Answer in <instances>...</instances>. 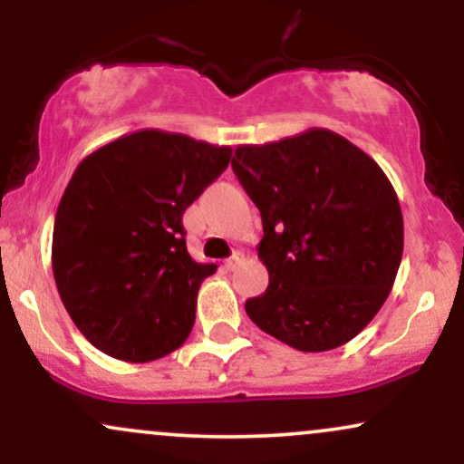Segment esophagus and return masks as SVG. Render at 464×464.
<instances>
[{
    "mask_svg": "<svg viewBox=\"0 0 464 464\" xmlns=\"http://www.w3.org/2000/svg\"><path fill=\"white\" fill-rule=\"evenodd\" d=\"M242 262H244V253H242V250H236V253H233L231 257L227 259L225 266H227V270H236Z\"/></svg>",
    "mask_w": 464,
    "mask_h": 464,
    "instance_id": "1",
    "label": "esophagus"
}]
</instances>
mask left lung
<instances>
[{"label":"left lung","instance_id":"8db88e82","mask_svg":"<svg viewBox=\"0 0 464 464\" xmlns=\"http://www.w3.org/2000/svg\"><path fill=\"white\" fill-rule=\"evenodd\" d=\"M233 172L262 214L268 287L248 318L292 349L343 347L391 295L403 255L395 188L358 146L310 129L239 146Z\"/></svg>","mask_w":464,"mask_h":464}]
</instances>
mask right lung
Segmentation results:
<instances>
[{"instance_id":"add662e5","label":"right lung","mask_w":464,"mask_h":464,"mask_svg":"<svg viewBox=\"0 0 464 464\" xmlns=\"http://www.w3.org/2000/svg\"><path fill=\"white\" fill-rule=\"evenodd\" d=\"M231 148L140 130L84 157L54 218L52 270L80 334L111 358L177 351L216 264L191 259L183 214L220 177Z\"/></svg>"}]
</instances>
